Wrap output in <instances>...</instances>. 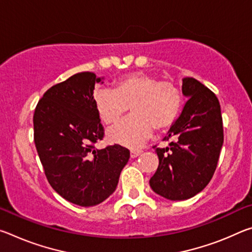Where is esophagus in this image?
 I'll use <instances>...</instances> for the list:
<instances>
[{
  "label": "esophagus",
  "instance_id": "1",
  "mask_svg": "<svg viewBox=\"0 0 252 252\" xmlns=\"http://www.w3.org/2000/svg\"><path fill=\"white\" fill-rule=\"evenodd\" d=\"M141 150H131V152H130V156H131V158H136L138 156H140L141 155Z\"/></svg>",
  "mask_w": 252,
  "mask_h": 252
}]
</instances>
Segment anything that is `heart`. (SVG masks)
<instances>
[{
    "label": "heart",
    "instance_id": "heart-1",
    "mask_svg": "<svg viewBox=\"0 0 252 252\" xmlns=\"http://www.w3.org/2000/svg\"><path fill=\"white\" fill-rule=\"evenodd\" d=\"M93 103L100 120L113 126L131 106L132 116L108 132L111 142L136 149L153 130L164 131L174 125L183 106L180 87L148 73H130L119 79L113 90L96 89Z\"/></svg>",
    "mask_w": 252,
    "mask_h": 252
}]
</instances>
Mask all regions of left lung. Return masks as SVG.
I'll return each instance as SVG.
<instances>
[{
    "mask_svg": "<svg viewBox=\"0 0 252 252\" xmlns=\"http://www.w3.org/2000/svg\"><path fill=\"white\" fill-rule=\"evenodd\" d=\"M182 93L188 99L181 116L158 148L159 165L150 179L156 193L169 200H186L202 191L218 164L223 143L222 117L218 97L193 78H185Z\"/></svg>",
    "mask_w": 252,
    "mask_h": 252,
    "instance_id": "left-lung-1",
    "label": "left lung"
}]
</instances>
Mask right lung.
Here are the masks:
<instances>
[{
  "label": "right lung",
  "instance_id": "right-lung-1",
  "mask_svg": "<svg viewBox=\"0 0 252 252\" xmlns=\"http://www.w3.org/2000/svg\"><path fill=\"white\" fill-rule=\"evenodd\" d=\"M100 78L80 72L51 87L33 116L34 143L51 187L81 207L99 204L116 190L130 151L114 144L95 148L104 129L93 103Z\"/></svg>",
  "mask_w": 252,
  "mask_h": 252
}]
</instances>
